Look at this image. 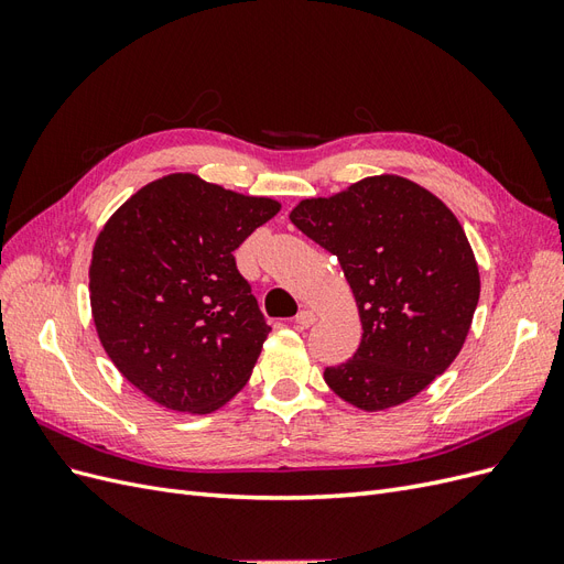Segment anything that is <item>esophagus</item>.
I'll list each match as a JSON object with an SVG mask.
<instances>
[{
	"label": "esophagus",
	"mask_w": 564,
	"mask_h": 564,
	"mask_svg": "<svg viewBox=\"0 0 564 564\" xmlns=\"http://www.w3.org/2000/svg\"><path fill=\"white\" fill-rule=\"evenodd\" d=\"M315 319H317V315H315L313 311L305 308V311H301V313L296 315V327H299V329H308Z\"/></svg>",
	"instance_id": "34e87169"
}]
</instances>
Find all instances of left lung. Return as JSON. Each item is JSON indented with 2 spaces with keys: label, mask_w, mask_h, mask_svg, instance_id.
<instances>
[{
  "label": "left lung",
  "mask_w": 564,
  "mask_h": 564,
  "mask_svg": "<svg viewBox=\"0 0 564 564\" xmlns=\"http://www.w3.org/2000/svg\"><path fill=\"white\" fill-rule=\"evenodd\" d=\"M289 218L336 256L360 308V348L324 369V381L365 412L419 395L456 360L480 299L456 216L425 187L386 174L303 199Z\"/></svg>",
  "instance_id": "obj_1"
}]
</instances>
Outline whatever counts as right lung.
Masks as SVG:
<instances>
[{"mask_svg":"<svg viewBox=\"0 0 564 564\" xmlns=\"http://www.w3.org/2000/svg\"><path fill=\"white\" fill-rule=\"evenodd\" d=\"M278 212L275 199L172 174L100 230L89 270L96 332L150 400L209 414L245 388L270 327L232 251Z\"/></svg>","mask_w":564,"mask_h":564,"instance_id":"obj_1","label":"right lung"}]
</instances>
